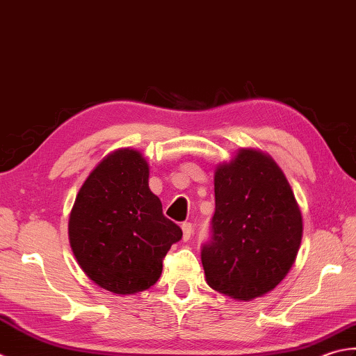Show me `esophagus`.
Listing matches in <instances>:
<instances>
[{"instance_id": "esophagus-1", "label": "esophagus", "mask_w": 356, "mask_h": 356, "mask_svg": "<svg viewBox=\"0 0 356 356\" xmlns=\"http://www.w3.org/2000/svg\"><path fill=\"white\" fill-rule=\"evenodd\" d=\"M181 229H183V239H184V241H187V239H191L192 232H193L192 222H184L183 226H181Z\"/></svg>"}]
</instances>
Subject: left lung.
<instances>
[{"instance_id":"8db88e82","label":"left lung","mask_w":356,"mask_h":356,"mask_svg":"<svg viewBox=\"0 0 356 356\" xmlns=\"http://www.w3.org/2000/svg\"><path fill=\"white\" fill-rule=\"evenodd\" d=\"M212 238L202 245L207 284L239 301L270 292L295 263L302 216L284 173L259 150L241 149L215 170Z\"/></svg>"}]
</instances>
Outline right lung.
Masks as SVG:
<instances>
[{
    "mask_svg": "<svg viewBox=\"0 0 356 356\" xmlns=\"http://www.w3.org/2000/svg\"><path fill=\"white\" fill-rule=\"evenodd\" d=\"M183 236L149 188V164L138 150L108 154L79 188L69 216L72 252L95 284L118 295L154 286L163 259Z\"/></svg>",
    "mask_w": 356,
    "mask_h": 356,
    "instance_id": "obj_1",
    "label": "right lung"
}]
</instances>
